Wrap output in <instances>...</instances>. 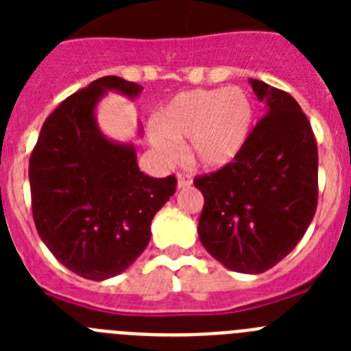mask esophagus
I'll list each match as a JSON object with an SVG mask.
<instances>
[{
    "label": "esophagus",
    "instance_id": "1",
    "mask_svg": "<svg viewBox=\"0 0 351 351\" xmlns=\"http://www.w3.org/2000/svg\"><path fill=\"white\" fill-rule=\"evenodd\" d=\"M191 182H193V179H191L190 173H178V188L181 190V188H188V186H191Z\"/></svg>",
    "mask_w": 351,
    "mask_h": 351
}]
</instances>
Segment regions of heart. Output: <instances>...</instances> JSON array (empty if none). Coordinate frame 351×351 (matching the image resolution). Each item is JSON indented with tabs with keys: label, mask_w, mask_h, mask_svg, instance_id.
I'll use <instances>...</instances> for the list:
<instances>
[{
	"label": "heart",
	"mask_w": 351,
	"mask_h": 351,
	"mask_svg": "<svg viewBox=\"0 0 351 351\" xmlns=\"http://www.w3.org/2000/svg\"><path fill=\"white\" fill-rule=\"evenodd\" d=\"M255 108L237 88L195 89L173 96L154 116L149 135L154 153L172 163L190 138L188 158L202 169H223L243 153L253 130Z\"/></svg>",
	"instance_id": "obj_1"
}]
</instances>
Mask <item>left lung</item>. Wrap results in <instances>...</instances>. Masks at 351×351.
<instances>
[{
	"mask_svg": "<svg viewBox=\"0 0 351 351\" xmlns=\"http://www.w3.org/2000/svg\"><path fill=\"white\" fill-rule=\"evenodd\" d=\"M265 104L243 153L195 179L204 195L198 237L210 256L243 274L269 271L297 246L318 202V147L288 93L250 79Z\"/></svg>",
	"mask_w": 351,
	"mask_h": 351,
	"instance_id": "1",
	"label": "left lung"
}]
</instances>
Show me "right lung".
Returning <instances> with one entry per match:
<instances>
[{
    "label": "right lung",
    "mask_w": 351,
    "mask_h": 351,
    "mask_svg": "<svg viewBox=\"0 0 351 351\" xmlns=\"http://www.w3.org/2000/svg\"><path fill=\"white\" fill-rule=\"evenodd\" d=\"M108 91L135 100L142 86L108 75L68 96L45 119L29 158L38 235L64 267L93 281L125 272L144 253L154 214L178 184L173 176L141 172L135 144L101 132L96 107Z\"/></svg>",
    "instance_id": "add662e5"
}]
</instances>
